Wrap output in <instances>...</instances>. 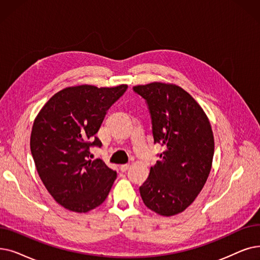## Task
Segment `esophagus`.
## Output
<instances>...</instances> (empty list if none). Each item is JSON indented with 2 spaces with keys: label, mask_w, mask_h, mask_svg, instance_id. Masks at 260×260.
Instances as JSON below:
<instances>
[{
  "label": "esophagus",
  "mask_w": 260,
  "mask_h": 260,
  "mask_svg": "<svg viewBox=\"0 0 260 260\" xmlns=\"http://www.w3.org/2000/svg\"><path fill=\"white\" fill-rule=\"evenodd\" d=\"M128 168H129V165H128V164H124V165H121V166H120V170H121L122 172H126V171L128 170Z\"/></svg>",
  "instance_id": "esophagus-1"
}]
</instances>
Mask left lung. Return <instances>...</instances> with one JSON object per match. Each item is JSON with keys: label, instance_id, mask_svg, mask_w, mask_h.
<instances>
[{"label": "left lung", "instance_id": "obj_1", "mask_svg": "<svg viewBox=\"0 0 260 260\" xmlns=\"http://www.w3.org/2000/svg\"><path fill=\"white\" fill-rule=\"evenodd\" d=\"M133 91L148 106L154 143L165 148L151 167L140 196L144 205L161 216H174L192 203L209 175L214 142L205 112L180 87L152 83Z\"/></svg>", "mask_w": 260, "mask_h": 260}]
</instances>
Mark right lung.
I'll return each mask as SVG.
<instances>
[{
    "label": "right lung",
    "instance_id": "right-lung-1",
    "mask_svg": "<svg viewBox=\"0 0 260 260\" xmlns=\"http://www.w3.org/2000/svg\"><path fill=\"white\" fill-rule=\"evenodd\" d=\"M126 89V85L66 88L35 119L30 135L34 161L50 194L64 208L87 212L106 200L117 172L100 158L90 159V149L102 146L95 134Z\"/></svg>",
    "mask_w": 260,
    "mask_h": 260
}]
</instances>
